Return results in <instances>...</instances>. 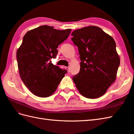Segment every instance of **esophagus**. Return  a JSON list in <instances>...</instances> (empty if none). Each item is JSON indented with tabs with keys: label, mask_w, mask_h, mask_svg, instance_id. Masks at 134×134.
I'll return each instance as SVG.
<instances>
[{
	"label": "esophagus",
	"mask_w": 134,
	"mask_h": 134,
	"mask_svg": "<svg viewBox=\"0 0 134 134\" xmlns=\"http://www.w3.org/2000/svg\"><path fill=\"white\" fill-rule=\"evenodd\" d=\"M65 69H66L68 70V73H70V72L69 67H65Z\"/></svg>",
	"instance_id": "1"
}]
</instances>
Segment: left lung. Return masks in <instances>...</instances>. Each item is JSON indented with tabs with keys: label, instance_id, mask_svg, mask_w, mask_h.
<instances>
[{
	"label": "left lung",
	"instance_id": "8db88e82",
	"mask_svg": "<svg viewBox=\"0 0 134 134\" xmlns=\"http://www.w3.org/2000/svg\"><path fill=\"white\" fill-rule=\"evenodd\" d=\"M71 36L81 60L80 72L72 78L77 89L87 98L102 96L115 81L120 65L115 41L96 26L76 29Z\"/></svg>",
	"mask_w": 134,
	"mask_h": 134
}]
</instances>
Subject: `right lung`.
I'll use <instances>...</instances> for the list:
<instances>
[{
	"label": "right lung",
	"mask_w": 134,
	"mask_h": 134,
	"mask_svg": "<svg viewBox=\"0 0 134 134\" xmlns=\"http://www.w3.org/2000/svg\"><path fill=\"white\" fill-rule=\"evenodd\" d=\"M70 32L71 29L60 31L42 25L29 31L23 37L16 53L19 71L23 82L35 96H51L67 73L49 61L56 58L58 46Z\"/></svg>",
	"instance_id": "1"
}]
</instances>
